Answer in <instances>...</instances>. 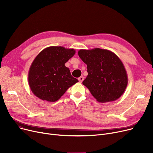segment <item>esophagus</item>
<instances>
[{"instance_id": "obj_1", "label": "esophagus", "mask_w": 153, "mask_h": 153, "mask_svg": "<svg viewBox=\"0 0 153 153\" xmlns=\"http://www.w3.org/2000/svg\"><path fill=\"white\" fill-rule=\"evenodd\" d=\"M78 80H79V82H82L84 81V77H83V76L79 77L78 78Z\"/></svg>"}]
</instances>
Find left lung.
<instances>
[{
	"label": "left lung",
	"mask_w": 153,
	"mask_h": 153,
	"mask_svg": "<svg viewBox=\"0 0 153 153\" xmlns=\"http://www.w3.org/2000/svg\"><path fill=\"white\" fill-rule=\"evenodd\" d=\"M78 55L87 64L88 75L82 82L98 102L119 99L128 85V76L122 61L111 51L94 48L80 50Z\"/></svg>",
	"instance_id": "left-lung-1"
}]
</instances>
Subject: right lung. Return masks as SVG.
<instances>
[{"label":"right lung","instance_id":"right-lung-1","mask_svg":"<svg viewBox=\"0 0 153 153\" xmlns=\"http://www.w3.org/2000/svg\"><path fill=\"white\" fill-rule=\"evenodd\" d=\"M75 53V50L62 46H50L40 52L28 71V84L33 94L42 100L56 102L79 82L65 66Z\"/></svg>","mask_w":153,"mask_h":153}]
</instances>
